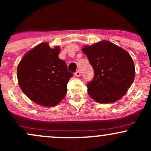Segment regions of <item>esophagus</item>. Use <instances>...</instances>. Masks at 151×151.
<instances>
[{
  "label": "esophagus",
  "instance_id": "obj_1",
  "mask_svg": "<svg viewBox=\"0 0 151 151\" xmlns=\"http://www.w3.org/2000/svg\"><path fill=\"white\" fill-rule=\"evenodd\" d=\"M74 75H75L76 77H80V76H81V72L79 70H77V72H75V74H74Z\"/></svg>",
  "mask_w": 151,
  "mask_h": 151
}]
</instances>
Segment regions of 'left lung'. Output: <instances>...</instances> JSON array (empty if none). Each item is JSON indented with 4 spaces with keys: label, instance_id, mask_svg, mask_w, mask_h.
Segmentation results:
<instances>
[{
    "label": "left lung",
    "instance_id": "8db88e82",
    "mask_svg": "<svg viewBox=\"0 0 151 151\" xmlns=\"http://www.w3.org/2000/svg\"><path fill=\"white\" fill-rule=\"evenodd\" d=\"M82 51L94 73L92 80L86 84L89 96L101 104L113 103L122 98L135 78L131 55L106 40L85 46Z\"/></svg>",
    "mask_w": 151,
    "mask_h": 151
}]
</instances>
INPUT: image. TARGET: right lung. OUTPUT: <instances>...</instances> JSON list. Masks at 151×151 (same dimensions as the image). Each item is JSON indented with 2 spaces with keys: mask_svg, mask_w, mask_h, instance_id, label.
I'll list each match as a JSON object with an SVG mask.
<instances>
[{
  "mask_svg": "<svg viewBox=\"0 0 151 151\" xmlns=\"http://www.w3.org/2000/svg\"><path fill=\"white\" fill-rule=\"evenodd\" d=\"M60 52V47L50 48L48 43H41L26 53L18 66L20 89L37 104L54 106L67 93V83L73 74L59 58Z\"/></svg>",
  "mask_w": 151,
  "mask_h": 151,
  "instance_id": "right-lung-1",
  "label": "right lung"
}]
</instances>
